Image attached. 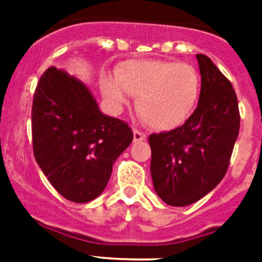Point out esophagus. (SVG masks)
Segmentation results:
<instances>
[{
  "mask_svg": "<svg viewBox=\"0 0 262 262\" xmlns=\"http://www.w3.org/2000/svg\"><path fill=\"white\" fill-rule=\"evenodd\" d=\"M143 140H145V134L139 129H134V142H143Z\"/></svg>",
  "mask_w": 262,
  "mask_h": 262,
  "instance_id": "34e87169",
  "label": "esophagus"
}]
</instances>
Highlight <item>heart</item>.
Segmentation results:
<instances>
[{
    "label": "heart",
    "instance_id": "heart-1",
    "mask_svg": "<svg viewBox=\"0 0 262 262\" xmlns=\"http://www.w3.org/2000/svg\"><path fill=\"white\" fill-rule=\"evenodd\" d=\"M101 90L113 108L136 96L135 107L147 124L168 131L190 117L201 92V77L190 64L169 60H127L115 77L103 75Z\"/></svg>",
    "mask_w": 262,
    "mask_h": 262
}]
</instances>
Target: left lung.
Masks as SVG:
<instances>
[{
  "instance_id": "8db88e82",
  "label": "left lung",
  "mask_w": 262,
  "mask_h": 262,
  "mask_svg": "<svg viewBox=\"0 0 262 262\" xmlns=\"http://www.w3.org/2000/svg\"><path fill=\"white\" fill-rule=\"evenodd\" d=\"M201 73L198 105L181 127L152 134L151 176L155 191L169 206L200 201L223 180L240 114L231 82L206 55H196Z\"/></svg>"
}]
</instances>
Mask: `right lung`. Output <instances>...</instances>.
<instances>
[{
  "mask_svg": "<svg viewBox=\"0 0 262 262\" xmlns=\"http://www.w3.org/2000/svg\"><path fill=\"white\" fill-rule=\"evenodd\" d=\"M31 120L36 163L51 185L76 203L105 190L115 160L134 139L128 124L101 113L82 81L56 67L39 80Z\"/></svg>",
  "mask_w": 262,
  "mask_h": 262,
  "instance_id": "obj_1",
  "label": "right lung"
}]
</instances>
